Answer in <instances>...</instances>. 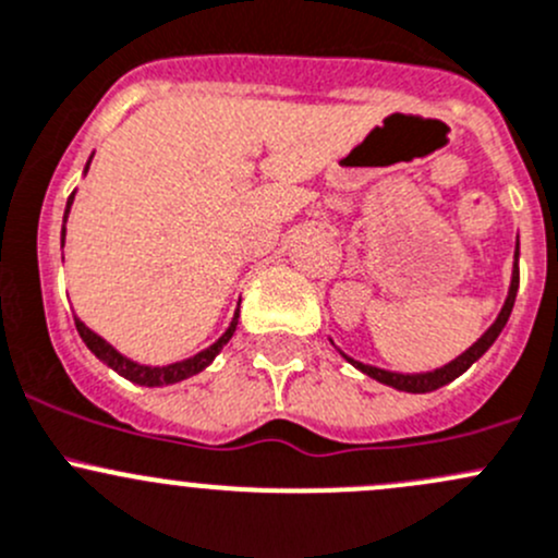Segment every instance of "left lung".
I'll return each instance as SVG.
<instances>
[{
    "label": "left lung",
    "mask_w": 558,
    "mask_h": 558,
    "mask_svg": "<svg viewBox=\"0 0 558 558\" xmlns=\"http://www.w3.org/2000/svg\"><path fill=\"white\" fill-rule=\"evenodd\" d=\"M515 294H519V243H515V264H513V280H510V291H508V300H505L502 311H499L497 320H494L492 326H488L486 331H483V337L477 342H472L470 348H466L461 356H456L453 362H448L446 367L440 369H432V373H418V375H402V373H388V369H380V367H369V364H362L356 362V359L351 356H342L348 359V362L353 364L356 369H362L364 375H369V378H375L378 384H386L391 388H399V391H408V393H426V391H437V388L448 386L451 380L459 378V375H464L466 369L472 367V364L477 362V359L483 356V353L488 351V348L494 345V340L499 337V331L505 329V324H508L510 313H513V305H515Z\"/></svg>",
    "instance_id": "left-lung-1"
}]
</instances>
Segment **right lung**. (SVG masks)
Masks as SVG:
<instances>
[{
	"instance_id": "1",
	"label": "right lung",
	"mask_w": 558,
	"mask_h": 558,
	"mask_svg": "<svg viewBox=\"0 0 558 558\" xmlns=\"http://www.w3.org/2000/svg\"><path fill=\"white\" fill-rule=\"evenodd\" d=\"M88 165H92V159H88ZM88 165H86V172H88ZM72 199H75V191H72L70 199H66L64 223H66V216H70ZM64 238H66V227H61V245H64ZM238 318H240V311H234V318H232V324H229V329L223 331V335L218 337V340L213 342L210 348L199 351V353H196V356L183 359V362L167 364V367H148V364L132 362V359H126V356H123V353H118L116 348L110 345V342L102 340V337H99L97 331L88 329V326L83 324L81 318H75V326H77V335H81L83 342H86V345H88V351H92L94 356L99 359V362H105L107 367L116 369V373L121 375V378L132 380V384H140V386H170V384H180V380L191 378V375L202 373V369H205L207 364H210L213 359L218 356V353H221V348L227 345L229 340H232L234 329H238Z\"/></svg>"
}]
</instances>
